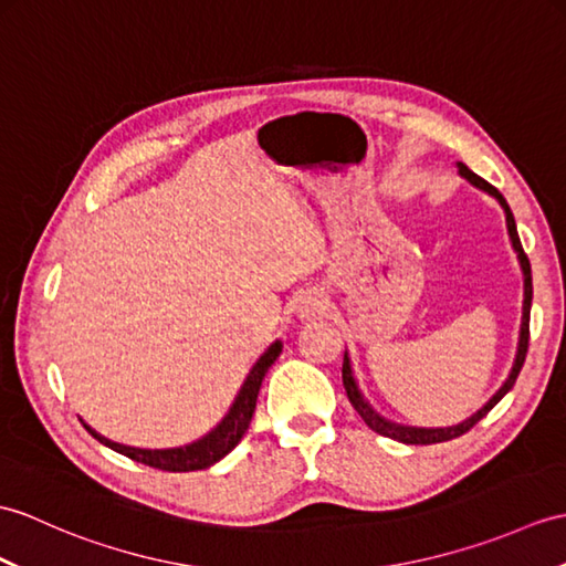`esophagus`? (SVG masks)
Masks as SVG:
<instances>
[{
    "mask_svg": "<svg viewBox=\"0 0 566 566\" xmlns=\"http://www.w3.org/2000/svg\"><path fill=\"white\" fill-rule=\"evenodd\" d=\"M323 313H325V301L321 294L308 292L301 296L298 306H296V315L301 321H315V318H321Z\"/></svg>",
    "mask_w": 566,
    "mask_h": 566,
    "instance_id": "obj_1",
    "label": "esophagus"
}]
</instances>
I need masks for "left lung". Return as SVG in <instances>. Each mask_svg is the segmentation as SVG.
Listing matches in <instances>:
<instances>
[{
	"mask_svg": "<svg viewBox=\"0 0 566 566\" xmlns=\"http://www.w3.org/2000/svg\"><path fill=\"white\" fill-rule=\"evenodd\" d=\"M458 174H461L463 178H468L472 186L490 192L494 200L502 205L504 214H506V229H509V239H511V245H514V251L518 255V262H521V270H523V315H521V333H518V349H516V359H514V366H511V374L509 378L504 380V386L499 388L494 396L490 398V402L482 407V410H478L472 417H468L465 422L455 424V427H439V429H427V427H405V424H396L390 422V419L380 417L374 407L364 400L361 390L357 386V378H354L352 374V364H349V357L345 352V364H343V384H345V390H347V398L352 402L354 410L359 412V417L366 422V427L374 429L376 433H380V437H388V439H396L400 443H415V446H429V443H441V441H451L455 437H461V433L470 431L472 427H475L480 419L488 415L492 407L502 400L506 392L514 388L516 378L521 374V366L525 361V352H528V335H531V301H533V277H531V262H528V255L523 253V245H521V239H518V231H516V221H514V214H511V209L504 200V195L499 192L494 186H490L488 180L480 178L478 174H472V170L465 166V164H458Z\"/></svg>",
	"mask_w": 566,
	"mask_h": 566,
	"instance_id": "1",
	"label": "left lung"
}]
</instances>
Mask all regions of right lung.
<instances>
[{
	"mask_svg": "<svg viewBox=\"0 0 566 566\" xmlns=\"http://www.w3.org/2000/svg\"><path fill=\"white\" fill-rule=\"evenodd\" d=\"M280 354H282V343L277 339V343H272L268 347V352L255 361L251 374H248V378L243 380V386L239 390V396H235L229 415L223 417L221 422L207 433V437L197 439L188 446H180V449H154V451L151 449H135V446H123V443H115L111 439L101 437V433L91 429L88 424H84V427L91 437L98 439L103 446H108V449L133 458V461L144 463L149 468H159L166 472L205 470L209 465L219 463L221 458L231 453L235 446H239V441L243 439V433L248 431V424H251L253 412H255L262 378H265L268 369L274 364V359L280 357Z\"/></svg>",
	"mask_w": 566,
	"mask_h": 566,
	"instance_id": "right-lung-1",
	"label": "right lung"
}]
</instances>
